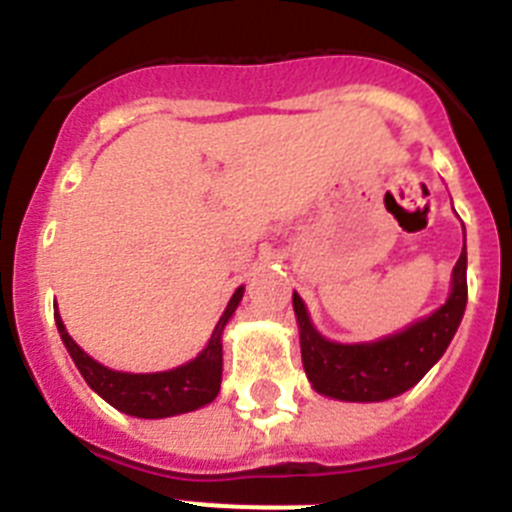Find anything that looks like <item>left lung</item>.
I'll return each instance as SVG.
<instances>
[{
	"instance_id": "obj_1",
	"label": "left lung",
	"mask_w": 512,
	"mask_h": 512,
	"mask_svg": "<svg viewBox=\"0 0 512 512\" xmlns=\"http://www.w3.org/2000/svg\"><path fill=\"white\" fill-rule=\"evenodd\" d=\"M467 308V245L462 247L451 293L431 316L408 329L370 344H336L313 329L301 296L293 293V311L301 331L303 370L313 390L349 403H377L413 388L441 359Z\"/></svg>"
}]
</instances>
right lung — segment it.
<instances>
[{
	"label": "right lung",
	"instance_id": "right-lung-1",
	"mask_svg": "<svg viewBox=\"0 0 512 512\" xmlns=\"http://www.w3.org/2000/svg\"><path fill=\"white\" fill-rule=\"evenodd\" d=\"M242 293H245V288L234 290L232 301L227 303L222 319L216 321L204 352L186 365L168 372L132 375V372L109 370L73 342L58 313H55V326L61 331L63 344L76 362L78 372L84 375L94 393H99L109 405H114L117 411L127 413V416L168 418L196 411L219 395V388H222V331L227 321L232 319L234 308L242 301Z\"/></svg>",
	"mask_w": 512,
	"mask_h": 512
}]
</instances>
